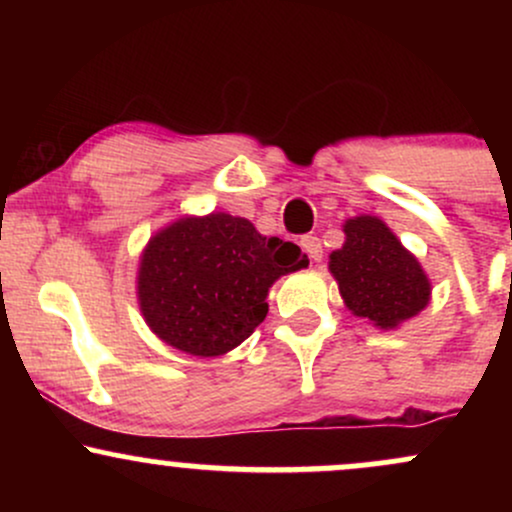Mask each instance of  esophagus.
<instances>
[{
	"instance_id": "34e87169",
	"label": "esophagus",
	"mask_w": 512,
	"mask_h": 512,
	"mask_svg": "<svg viewBox=\"0 0 512 512\" xmlns=\"http://www.w3.org/2000/svg\"><path fill=\"white\" fill-rule=\"evenodd\" d=\"M301 248L305 255L310 257L313 262H320L322 260V240L317 236H303L301 238Z\"/></svg>"
}]
</instances>
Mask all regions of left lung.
Segmentation results:
<instances>
[{
  "instance_id": "left-lung-1",
  "label": "left lung",
  "mask_w": 512,
  "mask_h": 512,
  "mask_svg": "<svg viewBox=\"0 0 512 512\" xmlns=\"http://www.w3.org/2000/svg\"><path fill=\"white\" fill-rule=\"evenodd\" d=\"M346 240L330 255L344 305L380 330H395L431 301V281L419 260L378 216L344 223Z\"/></svg>"
}]
</instances>
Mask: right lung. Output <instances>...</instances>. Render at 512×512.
I'll list each match as a JSON object with an SVG mask.
<instances>
[{"label": "right lung", "instance_id": "right-lung-1", "mask_svg": "<svg viewBox=\"0 0 512 512\" xmlns=\"http://www.w3.org/2000/svg\"><path fill=\"white\" fill-rule=\"evenodd\" d=\"M308 257L257 233L248 219L214 211L161 228L142 252L139 308L158 339L192 356L236 349L267 317V293Z\"/></svg>", "mask_w": 512, "mask_h": 512}]
</instances>
